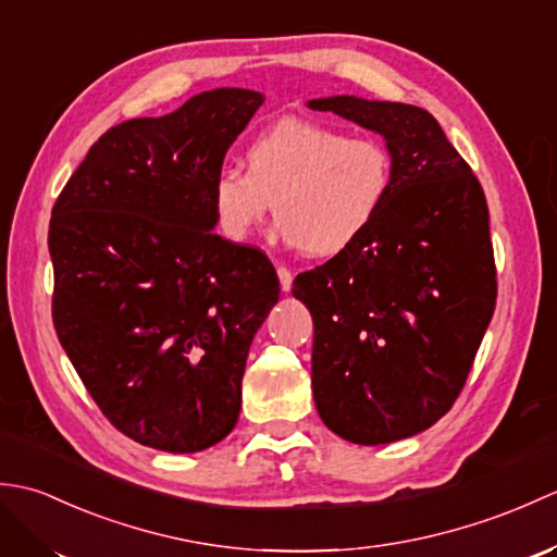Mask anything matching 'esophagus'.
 Here are the masks:
<instances>
[{"label":"esophagus","mask_w":557,"mask_h":557,"mask_svg":"<svg viewBox=\"0 0 557 557\" xmlns=\"http://www.w3.org/2000/svg\"><path fill=\"white\" fill-rule=\"evenodd\" d=\"M277 277H280V287H282V292H289V289H292V280H294L292 270H289V268H285V265H277Z\"/></svg>","instance_id":"34e87169"}]
</instances>
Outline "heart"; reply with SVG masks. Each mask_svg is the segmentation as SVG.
Here are the masks:
<instances>
[{
  "label": "heart",
  "instance_id": "1",
  "mask_svg": "<svg viewBox=\"0 0 557 557\" xmlns=\"http://www.w3.org/2000/svg\"><path fill=\"white\" fill-rule=\"evenodd\" d=\"M246 172L224 168L210 188L220 230L244 242L275 206L282 242L335 256L371 227L393 188V158L377 138L282 120L246 148Z\"/></svg>",
  "mask_w": 557,
  "mask_h": 557
}]
</instances>
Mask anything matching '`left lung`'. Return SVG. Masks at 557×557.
<instances>
[{
  "label": "left lung",
  "mask_w": 557,
  "mask_h": 557,
  "mask_svg": "<svg viewBox=\"0 0 557 557\" xmlns=\"http://www.w3.org/2000/svg\"><path fill=\"white\" fill-rule=\"evenodd\" d=\"M381 134L393 188L345 251L294 280L313 315L311 383L330 431L357 445L417 435L455 405L495 311L498 282L479 180L421 108L318 98Z\"/></svg>",
  "instance_id": "left-lung-1"
}]
</instances>
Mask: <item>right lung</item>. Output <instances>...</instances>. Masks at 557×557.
Returning <instances> with one entry per match:
<instances>
[{
    "instance_id": "add662e5",
    "label": "right lung",
    "mask_w": 557,
    "mask_h": 557,
    "mask_svg": "<svg viewBox=\"0 0 557 557\" xmlns=\"http://www.w3.org/2000/svg\"><path fill=\"white\" fill-rule=\"evenodd\" d=\"M260 104L215 88L116 124L52 208L57 337L114 429L164 453L230 435L248 347L280 299L268 256L212 232V180Z\"/></svg>"
}]
</instances>
